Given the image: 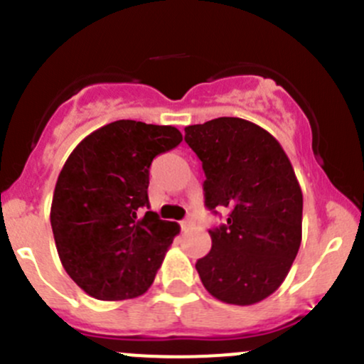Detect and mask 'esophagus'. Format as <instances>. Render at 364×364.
I'll return each instance as SVG.
<instances>
[{
	"label": "esophagus",
	"instance_id": "1",
	"mask_svg": "<svg viewBox=\"0 0 364 364\" xmlns=\"http://www.w3.org/2000/svg\"><path fill=\"white\" fill-rule=\"evenodd\" d=\"M193 223H196V222H193V218L183 220V222H181V229H183V230H188L190 227H193Z\"/></svg>",
	"mask_w": 364,
	"mask_h": 364
}]
</instances>
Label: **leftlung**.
Wrapping results in <instances>:
<instances>
[{
	"label": "left lung",
	"mask_w": 364,
	"mask_h": 364,
	"mask_svg": "<svg viewBox=\"0 0 364 364\" xmlns=\"http://www.w3.org/2000/svg\"><path fill=\"white\" fill-rule=\"evenodd\" d=\"M185 141L203 161L205 208L229 211L197 260L200 282L222 303H259L284 284L301 245L303 192L291 160L269 132L241 117L190 124Z\"/></svg>",
	"instance_id": "8db88e82"
}]
</instances>
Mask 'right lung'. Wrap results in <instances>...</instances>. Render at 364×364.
<instances>
[{"label": "right lung", "mask_w": 364, "mask_h": 364, "mask_svg": "<svg viewBox=\"0 0 364 364\" xmlns=\"http://www.w3.org/2000/svg\"><path fill=\"white\" fill-rule=\"evenodd\" d=\"M181 141L174 127L119 119L84 137L65 161L50 225L65 271L95 299H134L151 287L179 225L146 211L149 165Z\"/></svg>", "instance_id": "obj_1"}]
</instances>
